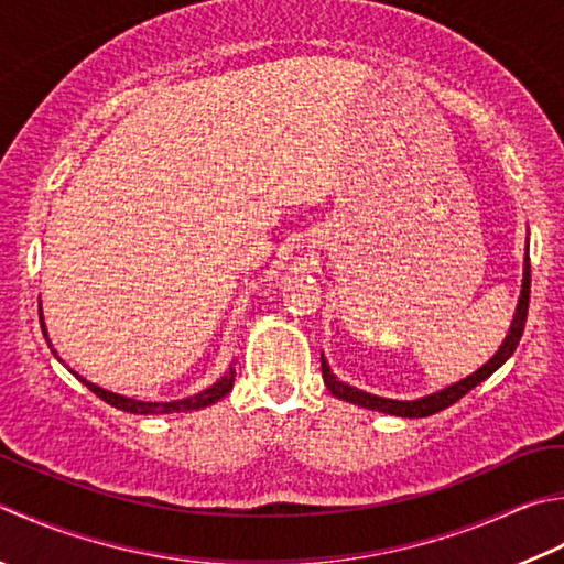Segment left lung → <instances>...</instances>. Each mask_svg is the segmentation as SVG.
Returning <instances> with one entry per match:
<instances>
[{
    "label": "left lung",
    "mask_w": 564,
    "mask_h": 564,
    "mask_svg": "<svg viewBox=\"0 0 564 564\" xmlns=\"http://www.w3.org/2000/svg\"><path fill=\"white\" fill-rule=\"evenodd\" d=\"M528 301H531V257H528V249H525V263H523V289H521V297H518V305H516V313H513V323L509 335H506L503 345L499 347V351L484 364L481 369H477L474 373H469L467 379H462L457 383L447 386L443 391H435L430 395H423V399H415V401H393V399H381V395H373L367 391H359L355 386H349L345 381H339L333 369H329V364L325 357H319L323 361V379L325 386L333 395L337 399L347 401V403H355L361 408H369V411H379V413H389V415H399V417H427L433 413L445 411L452 403H457L462 395H467L474 386H479L481 381H487L491 373L501 367V364L509 359L518 341L523 337V327H525V317H528Z\"/></svg>",
    "instance_id": "obj_1"
}]
</instances>
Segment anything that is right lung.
<instances>
[{
  "label": "right lung",
  "mask_w": 564,
  "mask_h": 564,
  "mask_svg": "<svg viewBox=\"0 0 564 564\" xmlns=\"http://www.w3.org/2000/svg\"><path fill=\"white\" fill-rule=\"evenodd\" d=\"M39 311H41V305H39ZM39 317H41L43 337L48 339L46 323H43V313H41ZM48 347H51V351L55 355V349H53V345H51V339H48ZM55 357H58V355H55ZM58 361H61V359H58ZM73 373H75V371H73ZM235 377H237V371L229 367V371L225 373L223 379L215 381L213 386H209V389H205V391H200V393L191 395V399L169 401V403H153V401H137V399H127V395H119V393H112V391H105V389H99V386H95V383H90L87 379L77 377V373H75V379H80V381L87 386V389H90L95 395H99V399H102L105 403L119 408V411L137 413V415H163V413H187V411H200V408H207V405L217 403L219 399H225V395L231 391V386H235Z\"/></svg>",
  "instance_id": "1"
}]
</instances>
